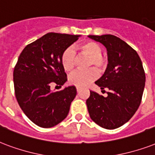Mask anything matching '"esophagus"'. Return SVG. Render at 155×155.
I'll list each match as a JSON object with an SVG mask.
<instances>
[{
	"label": "esophagus",
	"mask_w": 155,
	"mask_h": 155,
	"mask_svg": "<svg viewBox=\"0 0 155 155\" xmlns=\"http://www.w3.org/2000/svg\"><path fill=\"white\" fill-rule=\"evenodd\" d=\"M80 90H81V88H80V87H78V86H77V91H78V92H79V91H80Z\"/></svg>",
	"instance_id": "esophagus-1"
}]
</instances>
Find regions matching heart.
Here are the masks:
<instances>
[{
	"label": "heart",
	"instance_id": "1",
	"mask_svg": "<svg viewBox=\"0 0 155 155\" xmlns=\"http://www.w3.org/2000/svg\"><path fill=\"white\" fill-rule=\"evenodd\" d=\"M77 49L80 55L88 56V60L86 61L87 68L94 67L99 72H103L107 68V61L105 57L102 56V48L99 44L94 41H86L79 45ZM75 51L71 48L64 50L61 54V65L64 71H72L75 66ZM97 78L98 72L94 69H90L85 71L74 72L69 76V81L72 85L82 87L87 86Z\"/></svg>",
	"mask_w": 155,
	"mask_h": 155
}]
</instances>
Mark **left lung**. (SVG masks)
<instances>
[{
    "label": "left lung",
    "instance_id": "left-lung-1",
    "mask_svg": "<svg viewBox=\"0 0 155 155\" xmlns=\"http://www.w3.org/2000/svg\"><path fill=\"white\" fill-rule=\"evenodd\" d=\"M106 47L108 64L95 84L107 88L104 97L91 91L86 105L91 120L102 128L115 129L128 122L141 104L146 74L138 54L129 44L112 35H89Z\"/></svg>",
    "mask_w": 155,
    "mask_h": 155
}]
</instances>
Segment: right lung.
Wrapping results in <instances>:
<instances>
[{"mask_svg":"<svg viewBox=\"0 0 155 155\" xmlns=\"http://www.w3.org/2000/svg\"><path fill=\"white\" fill-rule=\"evenodd\" d=\"M78 38L50 32L26 45L19 56L14 69L15 97L25 115L38 126H55L69 114L76 87L56 92L50 88L51 84L61 87L66 82L61 54Z\"/></svg>","mask_w":155,"mask_h":155,"instance_id":"obj_1","label":"right lung"}]
</instances>
